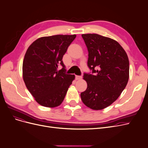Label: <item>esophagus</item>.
<instances>
[{"mask_svg": "<svg viewBox=\"0 0 148 148\" xmlns=\"http://www.w3.org/2000/svg\"><path fill=\"white\" fill-rule=\"evenodd\" d=\"M82 78V76H78V75L76 76V79H81Z\"/></svg>", "mask_w": 148, "mask_h": 148, "instance_id": "1", "label": "esophagus"}]
</instances>
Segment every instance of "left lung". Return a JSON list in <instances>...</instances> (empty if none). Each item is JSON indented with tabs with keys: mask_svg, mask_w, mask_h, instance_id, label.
I'll return each instance as SVG.
<instances>
[{
	"mask_svg": "<svg viewBox=\"0 0 148 148\" xmlns=\"http://www.w3.org/2000/svg\"><path fill=\"white\" fill-rule=\"evenodd\" d=\"M88 51V66L92 73H84L87 83L82 92L83 102L93 110H102L118 99L129 79L126 52L115 40L97 34L82 35Z\"/></svg>",
	"mask_w": 148,
	"mask_h": 148,
	"instance_id": "obj_1",
	"label": "left lung"
}]
</instances>
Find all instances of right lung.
<instances>
[{
  "label": "right lung",
  "instance_id": "add662e5",
  "mask_svg": "<svg viewBox=\"0 0 148 148\" xmlns=\"http://www.w3.org/2000/svg\"><path fill=\"white\" fill-rule=\"evenodd\" d=\"M76 36L54 35L39 38L26 51L23 78L26 88L39 104L56 107L63 102L75 77L65 73L62 58ZM59 64L63 68L58 71Z\"/></svg>",
  "mask_w": 148,
  "mask_h": 148
}]
</instances>
